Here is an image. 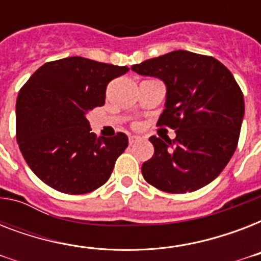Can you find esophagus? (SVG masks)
I'll use <instances>...</instances> for the list:
<instances>
[{"mask_svg":"<svg viewBox=\"0 0 261 261\" xmlns=\"http://www.w3.org/2000/svg\"><path fill=\"white\" fill-rule=\"evenodd\" d=\"M138 141H141V137H137V135H133V137H130V145H133V143L138 142Z\"/></svg>","mask_w":261,"mask_h":261,"instance_id":"esophagus-1","label":"esophagus"}]
</instances>
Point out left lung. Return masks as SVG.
I'll return each mask as SVG.
<instances>
[{"label":"left lung","instance_id":"8db88e82","mask_svg":"<svg viewBox=\"0 0 261 261\" xmlns=\"http://www.w3.org/2000/svg\"><path fill=\"white\" fill-rule=\"evenodd\" d=\"M161 80L165 108L157 124L176 138L150 137L154 154L142 164L145 180L171 194L192 192L225 169L239 142L244 96L225 65L213 57L177 50L131 67Z\"/></svg>","mask_w":261,"mask_h":261}]
</instances>
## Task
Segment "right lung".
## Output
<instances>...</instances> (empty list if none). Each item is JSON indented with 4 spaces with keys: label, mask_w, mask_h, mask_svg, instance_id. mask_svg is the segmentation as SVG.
<instances>
[{
    "label": "right lung",
    "mask_w": 261,
    "mask_h": 261,
    "mask_svg": "<svg viewBox=\"0 0 261 261\" xmlns=\"http://www.w3.org/2000/svg\"><path fill=\"white\" fill-rule=\"evenodd\" d=\"M127 71V66L69 57L44 63L20 89L18 147L31 171L47 186L80 195L110 178L128 138L123 133L96 138L87 115L104 106L108 83Z\"/></svg>",
    "instance_id": "obj_1"
}]
</instances>
